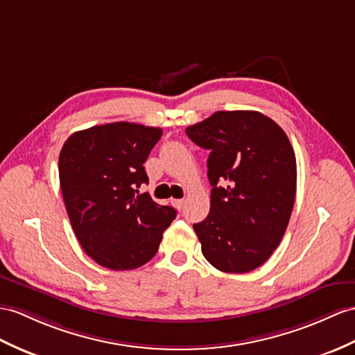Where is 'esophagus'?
<instances>
[{
    "label": "esophagus",
    "instance_id": "34e87169",
    "mask_svg": "<svg viewBox=\"0 0 355 355\" xmlns=\"http://www.w3.org/2000/svg\"><path fill=\"white\" fill-rule=\"evenodd\" d=\"M171 205L176 207V209H182L184 205H185V200L184 198H175V200H171Z\"/></svg>",
    "mask_w": 355,
    "mask_h": 355
}]
</instances>
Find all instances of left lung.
Here are the masks:
<instances>
[{
    "label": "left lung",
    "mask_w": 355,
    "mask_h": 355,
    "mask_svg": "<svg viewBox=\"0 0 355 355\" xmlns=\"http://www.w3.org/2000/svg\"><path fill=\"white\" fill-rule=\"evenodd\" d=\"M185 132L211 152V211L193 226L205 259L223 272L256 270L279 247L295 202L288 135L259 111H217Z\"/></svg>",
    "instance_id": "obj_1"
}]
</instances>
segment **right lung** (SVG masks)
I'll return each instance as SVG.
<instances>
[{"instance_id": "add662e5", "label": "right lung", "mask_w": 355, "mask_h": 355, "mask_svg": "<svg viewBox=\"0 0 355 355\" xmlns=\"http://www.w3.org/2000/svg\"><path fill=\"white\" fill-rule=\"evenodd\" d=\"M162 129L129 122L92 126L67 138L58 158L60 187L83 250L108 270L126 271L157 254L162 233L176 218L155 203L143 164Z\"/></svg>"}]
</instances>
